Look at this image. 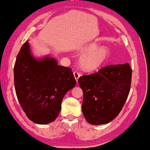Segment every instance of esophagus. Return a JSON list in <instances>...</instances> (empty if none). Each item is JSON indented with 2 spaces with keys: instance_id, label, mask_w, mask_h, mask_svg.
<instances>
[{
  "instance_id": "obj_1",
  "label": "esophagus",
  "mask_w": 150,
  "mask_h": 150,
  "mask_svg": "<svg viewBox=\"0 0 150 150\" xmlns=\"http://www.w3.org/2000/svg\"><path fill=\"white\" fill-rule=\"evenodd\" d=\"M74 76L76 81H78V78L80 76V74L78 72H74Z\"/></svg>"
}]
</instances>
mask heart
I'll use <instances>...</instances> for the list:
<instances>
[{
	"instance_id": "1",
	"label": "heart",
	"mask_w": 150,
	"mask_h": 150,
	"mask_svg": "<svg viewBox=\"0 0 150 150\" xmlns=\"http://www.w3.org/2000/svg\"><path fill=\"white\" fill-rule=\"evenodd\" d=\"M80 52L85 53L80 59V64L83 69L93 71L103 66L109 57V51L106 47H98L95 43L83 47Z\"/></svg>"
}]
</instances>
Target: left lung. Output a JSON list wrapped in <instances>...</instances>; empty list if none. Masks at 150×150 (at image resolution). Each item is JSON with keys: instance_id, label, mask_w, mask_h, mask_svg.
Instances as JSON below:
<instances>
[{"instance_id": "1", "label": "left lung", "mask_w": 150, "mask_h": 150, "mask_svg": "<svg viewBox=\"0 0 150 150\" xmlns=\"http://www.w3.org/2000/svg\"><path fill=\"white\" fill-rule=\"evenodd\" d=\"M131 77V68L125 63L104 67L79 78L83 93L81 109L87 122L102 125L117 116L128 97Z\"/></svg>"}]
</instances>
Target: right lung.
Instances as JSON below:
<instances>
[{"mask_svg": "<svg viewBox=\"0 0 150 150\" xmlns=\"http://www.w3.org/2000/svg\"><path fill=\"white\" fill-rule=\"evenodd\" d=\"M14 86L21 107L30 120L38 124L54 121L67 91L75 86L72 69L58 65L53 58L37 60L25 42L17 55Z\"/></svg>", "mask_w": 150, "mask_h": 150, "instance_id": "obj_1", "label": "right lung"}]
</instances>
